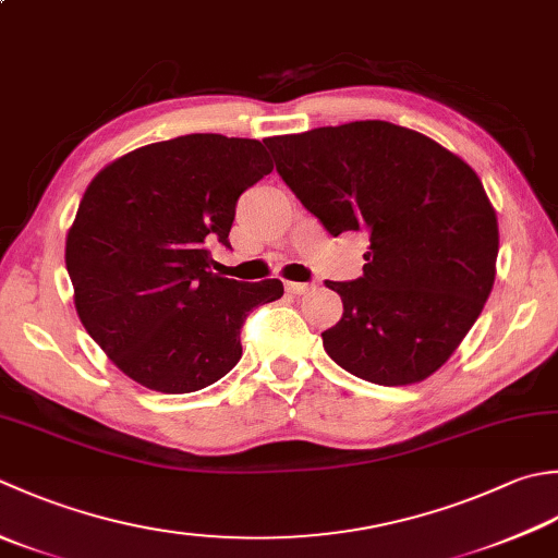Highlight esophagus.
<instances>
[{
  "instance_id": "1",
  "label": "esophagus",
  "mask_w": 558,
  "mask_h": 558,
  "mask_svg": "<svg viewBox=\"0 0 558 558\" xmlns=\"http://www.w3.org/2000/svg\"><path fill=\"white\" fill-rule=\"evenodd\" d=\"M286 290L290 292V294H294V298H300V294H307V292H312L314 290V286H310V282H286Z\"/></svg>"
}]
</instances>
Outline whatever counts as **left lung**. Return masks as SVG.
<instances>
[{"instance_id": "8db88e82", "label": "left lung", "mask_w": 558, "mask_h": 558, "mask_svg": "<svg viewBox=\"0 0 558 558\" xmlns=\"http://www.w3.org/2000/svg\"><path fill=\"white\" fill-rule=\"evenodd\" d=\"M278 173L333 236L369 234L363 278L331 282L341 322L324 351L385 387L430 377L496 280L498 217L469 163L416 130L355 120L264 140Z\"/></svg>"}]
</instances>
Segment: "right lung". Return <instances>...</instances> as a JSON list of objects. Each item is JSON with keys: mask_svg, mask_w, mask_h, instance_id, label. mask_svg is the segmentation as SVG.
Masks as SVG:
<instances>
[{"mask_svg": "<svg viewBox=\"0 0 558 558\" xmlns=\"http://www.w3.org/2000/svg\"><path fill=\"white\" fill-rule=\"evenodd\" d=\"M272 171L264 142L183 135L128 151L96 173L64 242L80 322L118 369L161 395L213 385L242 357L239 331L278 278L213 272L239 195Z\"/></svg>", "mask_w": 558, "mask_h": 558, "instance_id": "right-lung-1", "label": "right lung"}]
</instances>
